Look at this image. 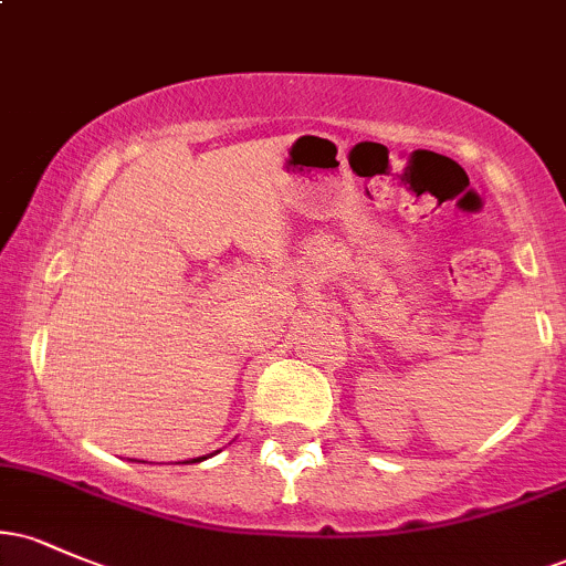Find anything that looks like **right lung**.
<instances>
[{"mask_svg":"<svg viewBox=\"0 0 566 566\" xmlns=\"http://www.w3.org/2000/svg\"><path fill=\"white\" fill-rule=\"evenodd\" d=\"M201 460H207V458H193V460H186V463H201Z\"/></svg>","mask_w":566,"mask_h":566,"instance_id":"add662e5","label":"right lung"}]
</instances>
